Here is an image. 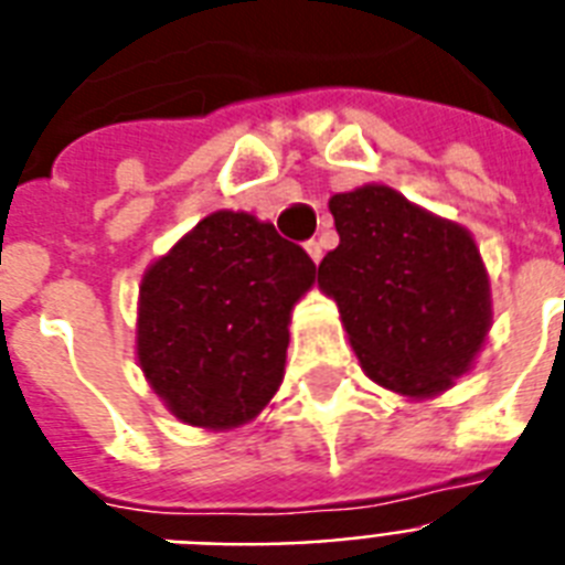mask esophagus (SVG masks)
Returning a JSON list of instances; mask_svg holds the SVG:
<instances>
[{
    "label": "esophagus",
    "mask_w": 565,
    "mask_h": 565,
    "mask_svg": "<svg viewBox=\"0 0 565 565\" xmlns=\"http://www.w3.org/2000/svg\"><path fill=\"white\" fill-rule=\"evenodd\" d=\"M306 253H309V259H312L315 265H318V262H321V256H323L321 244H318V242H306Z\"/></svg>",
    "instance_id": "obj_1"
}]
</instances>
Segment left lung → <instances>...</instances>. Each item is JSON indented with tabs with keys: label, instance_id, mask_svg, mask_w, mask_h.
Wrapping results in <instances>:
<instances>
[{
	"label": "left lung",
	"instance_id": "8db88e82",
	"mask_svg": "<svg viewBox=\"0 0 565 565\" xmlns=\"http://www.w3.org/2000/svg\"><path fill=\"white\" fill-rule=\"evenodd\" d=\"M330 212L339 247L318 265V288L339 306L362 371L409 401L448 392L492 327L471 233L380 182L332 194Z\"/></svg>",
	"mask_w": 565,
	"mask_h": 565
}]
</instances>
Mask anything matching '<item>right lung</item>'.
<instances>
[{"label": "right lung", "mask_w": 565, "mask_h": 565, "mask_svg": "<svg viewBox=\"0 0 565 565\" xmlns=\"http://www.w3.org/2000/svg\"><path fill=\"white\" fill-rule=\"evenodd\" d=\"M315 262L247 212L205 214L143 270L135 348L170 415L203 430L253 422L286 374L291 309Z\"/></svg>", "instance_id": "obj_1"}]
</instances>
